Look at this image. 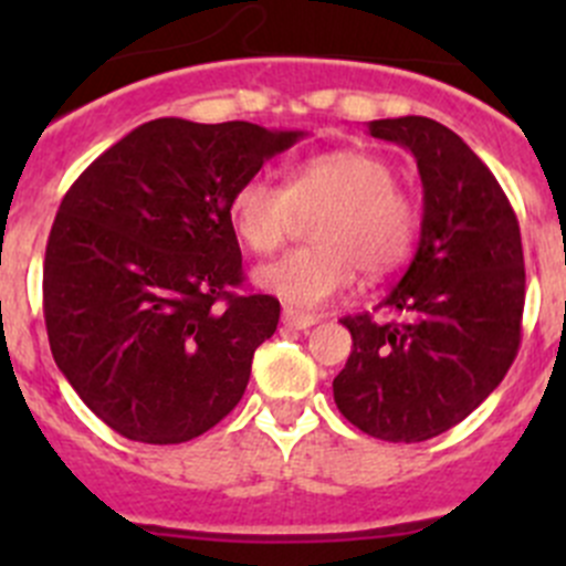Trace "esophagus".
<instances>
[{
	"label": "esophagus",
	"mask_w": 566,
	"mask_h": 566,
	"mask_svg": "<svg viewBox=\"0 0 566 566\" xmlns=\"http://www.w3.org/2000/svg\"><path fill=\"white\" fill-rule=\"evenodd\" d=\"M282 323L287 325V328H295V331H306V328H312V325L317 323V317L315 315H304V312H295V310H284L282 312Z\"/></svg>",
	"instance_id": "obj_1"
}]
</instances>
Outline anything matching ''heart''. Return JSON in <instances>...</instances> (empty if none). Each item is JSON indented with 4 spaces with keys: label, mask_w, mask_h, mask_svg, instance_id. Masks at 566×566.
I'll use <instances>...</instances> for the list:
<instances>
[{
    "label": "heart",
    "mask_w": 566,
    "mask_h": 566,
    "mask_svg": "<svg viewBox=\"0 0 566 566\" xmlns=\"http://www.w3.org/2000/svg\"><path fill=\"white\" fill-rule=\"evenodd\" d=\"M386 158L367 150H328L295 164L287 186L262 177L241 182L230 199L238 238L254 254L279 249L295 219L312 221V243L256 268L254 282L290 310L310 312L345 293L356 268L380 276L405 260L416 238L413 202L394 186Z\"/></svg>",
    "instance_id": "obj_1"
}]
</instances>
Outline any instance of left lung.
Segmentation results:
<instances>
[{
    "label": "left lung",
    "mask_w": 566,
    "mask_h": 566,
    "mask_svg": "<svg viewBox=\"0 0 566 566\" xmlns=\"http://www.w3.org/2000/svg\"><path fill=\"white\" fill-rule=\"evenodd\" d=\"M369 136L416 158L424 213L408 271L378 304L402 323L342 319L353 350L334 402L367 436L416 443L460 424L515 361L526 301L521 227L493 172L447 125L373 119Z\"/></svg>",
    "instance_id": "obj_1"
}]
</instances>
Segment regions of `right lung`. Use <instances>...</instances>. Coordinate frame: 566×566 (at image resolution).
I'll return each mask as SVG.
<instances>
[{
  "instance_id": "add662e5",
  "label": "right lung",
  "mask_w": 566,
  "mask_h": 566,
  "mask_svg": "<svg viewBox=\"0 0 566 566\" xmlns=\"http://www.w3.org/2000/svg\"><path fill=\"white\" fill-rule=\"evenodd\" d=\"M304 136L150 119L62 199L43 262L51 356L128 441H191L241 402L279 301L232 293L243 265L230 199Z\"/></svg>"
}]
</instances>
